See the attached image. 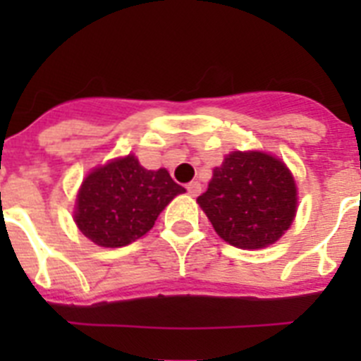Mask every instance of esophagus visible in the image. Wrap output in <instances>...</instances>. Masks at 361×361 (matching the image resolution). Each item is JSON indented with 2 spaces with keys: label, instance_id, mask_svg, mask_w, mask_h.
Masks as SVG:
<instances>
[{
  "label": "esophagus",
  "instance_id": "1",
  "mask_svg": "<svg viewBox=\"0 0 361 361\" xmlns=\"http://www.w3.org/2000/svg\"><path fill=\"white\" fill-rule=\"evenodd\" d=\"M186 190L188 193H190L191 197H197L202 191V186H200V183H197V180H193V183L186 184Z\"/></svg>",
  "mask_w": 361,
  "mask_h": 361
}]
</instances>
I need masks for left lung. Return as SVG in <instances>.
<instances>
[{"label": "left lung", "mask_w": 361, "mask_h": 361, "mask_svg": "<svg viewBox=\"0 0 361 361\" xmlns=\"http://www.w3.org/2000/svg\"><path fill=\"white\" fill-rule=\"evenodd\" d=\"M220 238L242 250L273 244L291 226L296 186L288 166L262 152H233L197 199Z\"/></svg>", "instance_id": "left-lung-1"}]
</instances>
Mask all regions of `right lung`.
Segmentation results:
<instances>
[{"label": "right lung", "mask_w": 361, "mask_h": 361, "mask_svg": "<svg viewBox=\"0 0 361 361\" xmlns=\"http://www.w3.org/2000/svg\"><path fill=\"white\" fill-rule=\"evenodd\" d=\"M184 191L164 168L146 170L128 155L101 166L82 180L75 224L97 245L121 247L146 235L159 213Z\"/></svg>", "instance_id": "add662e5"}]
</instances>
